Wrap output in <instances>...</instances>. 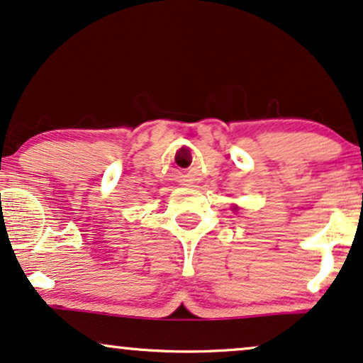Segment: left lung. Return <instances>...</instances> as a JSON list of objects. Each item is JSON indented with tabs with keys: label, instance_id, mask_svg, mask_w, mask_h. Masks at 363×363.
I'll list each match as a JSON object with an SVG mask.
<instances>
[{
	"label": "left lung",
	"instance_id": "left-lung-1",
	"mask_svg": "<svg viewBox=\"0 0 363 363\" xmlns=\"http://www.w3.org/2000/svg\"><path fill=\"white\" fill-rule=\"evenodd\" d=\"M234 209H238V207H234Z\"/></svg>",
	"mask_w": 363,
	"mask_h": 363
}]
</instances>
